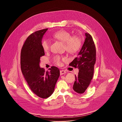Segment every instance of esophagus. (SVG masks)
<instances>
[{"mask_svg":"<svg viewBox=\"0 0 122 122\" xmlns=\"http://www.w3.org/2000/svg\"><path fill=\"white\" fill-rule=\"evenodd\" d=\"M67 72L65 71V70H61L60 71V75H63L64 74H66Z\"/></svg>","mask_w":122,"mask_h":122,"instance_id":"1","label":"esophagus"}]
</instances>
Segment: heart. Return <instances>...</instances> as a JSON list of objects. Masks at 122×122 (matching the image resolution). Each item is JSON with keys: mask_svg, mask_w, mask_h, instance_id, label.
<instances>
[{"mask_svg": "<svg viewBox=\"0 0 122 122\" xmlns=\"http://www.w3.org/2000/svg\"><path fill=\"white\" fill-rule=\"evenodd\" d=\"M54 39L58 40L64 43L65 49L68 52L74 53L76 52L80 48L81 45L80 38L77 36H71L69 32L65 30H60L55 32L53 35ZM42 47L45 52H47L50 48V42L47 39H44L41 42ZM56 63H61V59L59 56L54 58Z\"/></svg>", "mask_w": 122, "mask_h": 122, "instance_id": "1", "label": "heart"}]
</instances>
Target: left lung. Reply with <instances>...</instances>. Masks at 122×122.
Listing matches in <instances>:
<instances>
[{
    "label": "left lung",
    "instance_id": "left-lung-1",
    "mask_svg": "<svg viewBox=\"0 0 122 122\" xmlns=\"http://www.w3.org/2000/svg\"><path fill=\"white\" fill-rule=\"evenodd\" d=\"M84 44L77 57L70 63V66L77 67L79 73L75 75L73 89L78 93H84L92 78L96 61V48L92 36L86 33Z\"/></svg>",
    "mask_w": 122,
    "mask_h": 122
}]
</instances>
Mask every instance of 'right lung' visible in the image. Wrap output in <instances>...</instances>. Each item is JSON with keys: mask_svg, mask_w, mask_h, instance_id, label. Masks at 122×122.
<instances>
[{"mask_svg": "<svg viewBox=\"0 0 122 122\" xmlns=\"http://www.w3.org/2000/svg\"><path fill=\"white\" fill-rule=\"evenodd\" d=\"M48 29L35 32L27 38L21 50L20 67L31 90L37 96L46 99L54 92L60 76V70L55 66L45 71L40 67V57L44 56L41 42Z\"/></svg>", "mask_w": 122, "mask_h": 122, "instance_id": "right-lung-1", "label": "right lung"}]
</instances>
